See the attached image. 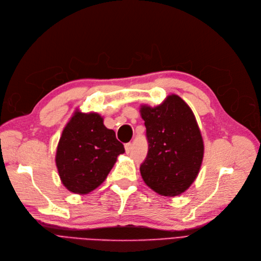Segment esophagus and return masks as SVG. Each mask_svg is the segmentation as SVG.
Wrapping results in <instances>:
<instances>
[{"instance_id":"34e87169","label":"esophagus","mask_w":261,"mask_h":261,"mask_svg":"<svg viewBox=\"0 0 261 261\" xmlns=\"http://www.w3.org/2000/svg\"><path fill=\"white\" fill-rule=\"evenodd\" d=\"M125 152H126V154H129L130 152H132V143H126L125 144Z\"/></svg>"}]
</instances>
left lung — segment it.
Listing matches in <instances>:
<instances>
[{
	"mask_svg": "<svg viewBox=\"0 0 261 261\" xmlns=\"http://www.w3.org/2000/svg\"><path fill=\"white\" fill-rule=\"evenodd\" d=\"M140 115L148 142L140 167L144 182L160 195L181 194L195 180L204 157L193 111L181 97L171 94L158 106L141 105Z\"/></svg>",
	"mask_w": 261,
	"mask_h": 261,
	"instance_id": "obj_1",
	"label": "left lung"
}]
</instances>
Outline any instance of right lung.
Wrapping results in <instances>:
<instances>
[{
  "label": "right lung",
  "instance_id": "1",
  "mask_svg": "<svg viewBox=\"0 0 261 261\" xmlns=\"http://www.w3.org/2000/svg\"><path fill=\"white\" fill-rule=\"evenodd\" d=\"M96 113L76 109L65 126L56 150L61 182L76 194H87L107 177L120 154L125 152L116 133L108 129Z\"/></svg>",
  "mask_w": 261,
  "mask_h": 261
}]
</instances>
